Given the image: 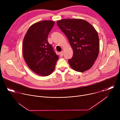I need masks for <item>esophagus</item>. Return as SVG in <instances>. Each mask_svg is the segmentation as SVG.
Returning <instances> with one entry per match:
<instances>
[{"instance_id": "esophagus-1", "label": "esophagus", "mask_w": 120, "mask_h": 120, "mask_svg": "<svg viewBox=\"0 0 120 120\" xmlns=\"http://www.w3.org/2000/svg\"><path fill=\"white\" fill-rule=\"evenodd\" d=\"M59 55H60V56H63V55H64V52H63V51H62V52H61L59 53Z\"/></svg>"}]
</instances>
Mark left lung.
Masks as SVG:
<instances>
[{
    "label": "left lung",
    "mask_w": 120,
    "mask_h": 120,
    "mask_svg": "<svg viewBox=\"0 0 120 120\" xmlns=\"http://www.w3.org/2000/svg\"><path fill=\"white\" fill-rule=\"evenodd\" d=\"M67 37L73 50V56L68 60L72 69L83 72L93 66L99 52L98 33L89 22L81 19H63L57 21Z\"/></svg>",
    "instance_id": "8db88e82"
}]
</instances>
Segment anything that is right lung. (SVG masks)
I'll list each match as a JSON object with an SVG mask.
<instances>
[{
  "mask_svg": "<svg viewBox=\"0 0 120 120\" xmlns=\"http://www.w3.org/2000/svg\"><path fill=\"white\" fill-rule=\"evenodd\" d=\"M55 22L41 21L31 25L25 36L23 54L30 69L38 75L46 76L53 73L59 57L48 42V34Z\"/></svg>",
  "mask_w": 120,
  "mask_h": 120,
  "instance_id": "obj_1",
  "label": "right lung"
}]
</instances>
